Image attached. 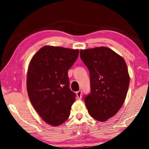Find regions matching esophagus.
Listing matches in <instances>:
<instances>
[{
  "label": "esophagus",
  "instance_id": "34e87169",
  "mask_svg": "<svg viewBox=\"0 0 149 149\" xmlns=\"http://www.w3.org/2000/svg\"><path fill=\"white\" fill-rule=\"evenodd\" d=\"M76 95H77V97L78 99H80L81 98V95H82V91H78L77 92H76Z\"/></svg>",
  "mask_w": 149,
  "mask_h": 149
}]
</instances>
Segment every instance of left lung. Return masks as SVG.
Instances as JSON below:
<instances>
[{
  "instance_id": "1",
  "label": "left lung",
  "mask_w": 149,
  "mask_h": 149,
  "mask_svg": "<svg viewBox=\"0 0 149 149\" xmlns=\"http://www.w3.org/2000/svg\"><path fill=\"white\" fill-rule=\"evenodd\" d=\"M89 69L91 93L84 98L91 116L105 122L117 114L125 101L130 75L124 59L106 47L80 50Z\"/></svg>"
}]
</instances>
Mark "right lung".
<instances>
[{
  "mask_svg": "<svg viewBox=\"0 0 149 149\" xmlns=\"http://www.w3.org/2000/svg\"><path fill=\"white\" fill-rule=\"evenodd\" d=\"M78 54L77 49L47 45L30 61L27 94L33 107L48 124L60 125L70 116L75 94L69 87L68 72Z\"/></svg>",
  "mask_w": 149,
  "mask_h": 149,
  "instance_id": "add662e5",
  "label": "right lung"
}]
</instances>
